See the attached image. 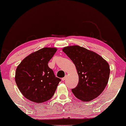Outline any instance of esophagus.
Wrapping results in <instances>:
<instances>
[{
  "label": "esophagus",
  "mask_w": 126,
  "mask_h": 126,
  "mask_svg": "<svg viewBox=\"0 0 126 126\" xmlns=\"http://www.w3.org/2000/svg\"><path fill=\"white\" fill-rule=\"evenodd\" d=\"M66 76H65V77H64V78H62V80H63V81H64V80H66Z\"/></svg>",
  "instance_id": "obj_1"
}]
</instances>
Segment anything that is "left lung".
Segmentation results:
<instances>
[{"mask_svg": "<svg viewBox=\"0 0 126 126\" xmlns=\"http://www.w3.org/2000/svg\"><path fill=\"white\" fill-rule=\"evenodd\" d=\"M63 51L75 64L79 76L77 86L72 89L75 96L84 102L98 97L109 79L107 62L95 52L79 46L64 47Z\"/></svg>", "mask_w": 126, "mask_h": 126, "instance_id": "obj_1", "label": "left lung"}]
</instances>
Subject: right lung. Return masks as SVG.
<instances>
[{
	"label": "right lung",
	"instance_id": "right-lung-1",
	"mask_svg": "<svg viewBox=\"0 0 126 126\" xmlns=\"http://www.w3.org/2000/svg\"><path fill=\"white\" fill-rule=\"evenodd\" d=\"M56 51V48L44 47L26 57L17 67L16 83L29 100L41 103L54 94L61 80L55 76L48 63Z\"/></svg>",
	"mask_w": 126,
	"mask_h": 126
}]
</instances>
